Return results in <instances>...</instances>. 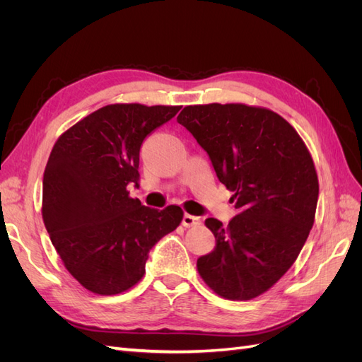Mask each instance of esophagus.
Instances as JSON below:
<instances>
[{
    "label": "esophagus",
    "mask_w": 362,
    "mask_h": 362,
    "mask_svg": "<svg viewBox=\"0 0 362 362\" xmlns=\"http://www.w3.org/2000/svg\"><path fill=\"white\" fill-rule=\"evenodd\" d=\"M201 223V217H196V216H192V214H184L182 216V225L185 228H190V226H196Z\"/></svg>",
    "instance_id": "esophagus-1"
}]
</instances>
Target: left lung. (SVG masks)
<instances>
[{
  "mask_svg": "<svg viewBox=\"0 0 362 362\" xmlns=\"http://www.w3.org/2000/svg\"><path fill=\"white\" fill-rule=\"evenodd\" d=\"M233 190L237 216L205 225L214 249L198 272L214 293L249 300L276 284L313 228L319 180L303 140L286 119L245 104L189 105L177 117Z\"/></svg>",
  "mask_w": 362,
  "mask_h": 362,
  "instance_id": "8db88e82",
  "label": "left lung"
}]
</instances>
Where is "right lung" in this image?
<instances>
[{
  "label": "right lung",
  "instance_id": "add662e5",
  "mask_svg": "<svg viewBox=\"0 0 362 362\" xmlns=\"http://www.w3.org/2000/svg\"><path fill=\"white\" fill-rule=\"evenodd\" d=\"M180 105H105L63 133L43 172L42 217L64 267L84 288L119 294L145 275L149 250L182 221L129 198L144 140Z\"/></svg>",
  "mask_w": 362,
  "mask_h": 362
}]
</instances>
